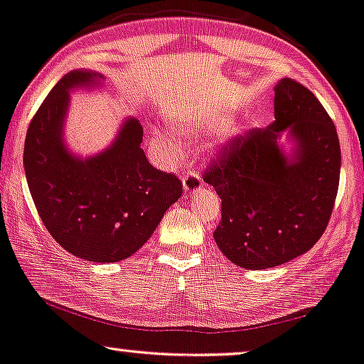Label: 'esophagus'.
Returning <instances> with one entry per match:
<instances>
[{"label":"esophagus","instance_id":"obj_1","mask_svg":"<svg viewBox=\"0 0 364 364\" xmlns=\"http://www.w3.org/2000/svg\"><path fill=\"white\" fill-rule=\"evenodd\" d=\"M183 188H185L186 195L195 196L203 188V179L200 178V174L195 171L185 173V176H183Z\"/></svg>","mask_w":364,"mask_h":364}]
</instances>
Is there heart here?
I'll list each match as a JSON object with an SVG mask.
<instances>
[{"label":"heart","mask_w":364,"mask_h":364,"mask_svg":"<svg viewBox=\"0 0 364 364\" xmlns=\"http://www.w3.org/2000/svg\"><path fill=\"white\" fill-rule=\"evenodd\" d=\"M171 121L174 126H178L181 132H185L188 134H201L203 132H206V129H210V132H220L223 129V136L226 139H232L238 136L240 133V129L236 128V126H228V129L225 127L230 124V116L226 114H210L205 116V118H191V116L174 114L171 116ZM225 127L226 130L224 129Z\"/></svg>","instance_id":"1"}]
</instances>
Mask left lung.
Returning a JSON list of instances; mask_svg holds the SVG:
<instances>
[{
	"instance_id": "left-lung-1",
	"label": "left lung",
	"mask_w": 364,
	"mask_h": 364,
	"mask_svg": "<svg viewBox=\"0 0 364 364\" xmlns=\"http://www.w3.org/2000/svg\"><path fill=\"white\" fill-rule=\"evenodd\" d=\"M273 90L274 123L236 139L203 174L221 198L218 248L246 269L273 268L311 250L340 185V139L326 109L289 77Z\"/></svg>"
}]
</instances>
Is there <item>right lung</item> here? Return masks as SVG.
Returning <instances> with one entry per match:
<instances>
[{
    "label": "right lung",
    "instance_id": "1",
    "mask_svg": "<svg viewBox=\"0 0 364 364\" xmlns=\"http://www.w3.org/2000/svg\"><path fill=\"white\" fill-rule=\"evenodd\" d=\"M103 75L68 73L43 101L24 141V173L43 225L68 253L116 263L151 238L183 193L181 181L146 159L143 126L126 118L103 151L80 156L68 148L65 124L71 93L100 88Z\"/></svg>",
    "mask_w": 364,
    "mask_h": 364
}]
</instances>
